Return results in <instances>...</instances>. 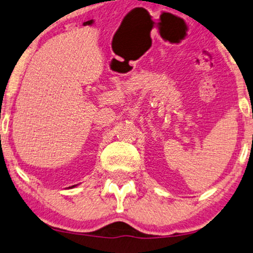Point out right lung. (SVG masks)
<instances>
[{"instance_id": "1", "label": "right lung", "mask_w": 253, "mask_h": 253, "mask_svg": "<svg viewBox=\"0 0 253 253\" xmlns=\"http://www.w3.org/2000/svg\"><path fill=\"white\" fill-rule=\"evenodd\" d=\"M74 186H75V185H74ZM74 186H72V187H74Z\"/></svg>"}]
</instances>
